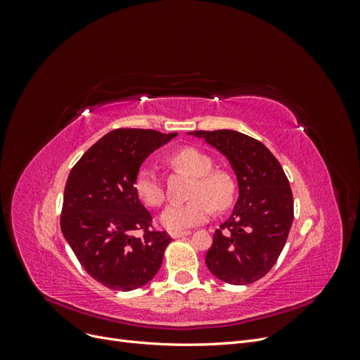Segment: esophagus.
<instances>
[{
	"label": "esophagus",
	"instance_id": "esophagus-1",
	"mask_svg": "<svg viewBox=\"0 0 360 360\" xmlns=\"http://www.w3.org/2000/svg\"><path fill=\"white\" fill-rule=\"evenodd\" d=\"M192 231H172L171 233V237L172 238H180V237H186V236H189Z\"/></svg>",
	"mask_w": 360,
	"mask_h": 360
}]
</instances>
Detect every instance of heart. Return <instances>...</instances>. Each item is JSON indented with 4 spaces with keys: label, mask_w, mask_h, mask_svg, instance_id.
I'll list each match as a JSON object with an SVG mask.
<instances>
[{
    "label": "heart",
    "mask_w": 360,
    "mask_h": 360,
    "mask_svg": "<svg viewBox=\"0 0 360 360\" xmlns=\"http://www.w3.org/2000/svg\"><path fill=\"white\" fill-rule=\"evenodd\" d=\"M171 163L176 168L197 177L191 197L186 204H169L159 216L162 226L169 231H184L188 228L205 222L212 216L213 207L224 210L233 202L234 181L222 171H212L213 162L209 156L195 148H183L172 155ZM135 191L139 200L150 207H158L165 198V191L158 174L144 167L141 168Z\"/></svg>",
    "instance_id": "1"
}]
</instances>
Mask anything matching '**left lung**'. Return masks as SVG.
<instances>
[{"label":"left lung","mask_w":360,"mask_h":360,"mask_svg":"<svg viewBox=\"0 0 360 360\" xmlns=\"http://www.w3.org/2000/svg\"><path fill=\"white\" fill-rule=\"evenodd\" d=\"M216 148L236 174L238 197L233 213L213 234L205 254L212 274L233 285H248L275 266L292 224V193L278 159L259 141L236 132H189Z\"/></svg>","instance_id":"obj_1"}]
</instances>
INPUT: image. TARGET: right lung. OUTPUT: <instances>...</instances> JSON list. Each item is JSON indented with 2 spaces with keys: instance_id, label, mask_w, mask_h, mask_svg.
Returning a JSON list of instances; mask_svg holds the SVG:
<instances>
[{
  "instance_id": "obj_1",
  "label": "right lung",
  "mask_w": 360,
  "mask_h": 360,
  "mask_svg": "<svg viewBox=\"0 0 360 360\" xmlns=\"http://www.w3.org/2000/svg\"><path fill=\"white\" fill-rule=\"evenodd\" d=\"M177 134L115 129L85 151L64 189L61 231L86 274L111 290L130 291L155 278L171 242L151 231V214L135 191L138 171ZM145 236L136 238L134 231Z\"/></svg>"
}]
</instances>
